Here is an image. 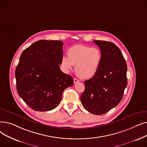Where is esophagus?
<instances>
[{
	"instance_id": "1",
	"label": "esophagus",
	"mask_w": 147,
	"mask_h": 147,
	"mask_svg": "<svg viewBox=\"0 0 147 147\" xmlns=\"http://www.w3.org/2000/svg\"><path fill=\"white\" fill-rule=\"evenodd\" d=\"M79 82V80L77 78H74V84H77V83H78Z\"/></svg>"
}]
</instances>
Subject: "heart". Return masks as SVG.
<instances>
[{
    "label": "heart",
    "mask_w": 147,
    "mask_h": 147,
    "mask_svg": "<svg viewBox=\"0 0 147 147\" xmlns=\"http://www.w3.org/2000/svg\"><path fill=\"white\" fill-rule=\"evenodd\" d=\"M67 54L68 57L63 56L61 59L64 71H68L76 65V71L82 78H91L97 73L102 57L98 48L76 45L68 50Z\"/></svg>",
    "instance_id": "obj_1"
}]
</instances>
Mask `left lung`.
I'll return each instance as SVG.
<instances>
[{
	"label": "left lung",
	"mask_w": 147,
	"mask_h": 147,
	"mask_svg": "<svg viewBox=\"0 0 147 147\" xmlns=\"http://www.w3.org/2000/svg\"><path fill=\"white\" fill-rule=\"evenodd\" d=\"M102 57L98 69L92 78L85 81L80 96L82 106L92 114L101 115L117 106L127 85V67L120 49L113 42L95 40Z\"/></svg>",
	"instance_id": "obj_1"
}]
</instances>
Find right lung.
I'll return each mask as SVG.
<instances>
[{"instance_id":"1","label":"right lung","mask_w":147,"mask_h":147,"mask_svg":"<svg viewBox=\"0 0 147 147\" xmlns=\"http://www.w3.org/2000/svg\"><path fill=\"white\" fill-rule=\"evenodd\" d=\"M63 42L41 40L22 52L16 67L17 91L31 109L45 112L58 106L65 89L73 86L71 76L59 68Z\"/></svg>"}]
</instances>
